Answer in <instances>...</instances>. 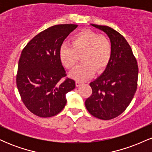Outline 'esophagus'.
Returning a JSON list of instances; mask_svg holds the SVG:
<instances>
[{
  "instance_id": "34e87169",
  "label": "esophagus",
  "mask_w": 152,
  "mask_h": 152,
  "mask_svg": "<svg viewBox=\"0 0 152 152\" xmlns=\"http://www.w3.org/2000/svg\"><path fill=\"white\" fill-rule=\"evenodd\" d=\"M82 83H83V82H81V81H78V80H76V86H79Z\"/></svg>"
}]
</instances>
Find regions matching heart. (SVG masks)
<instances>
[{"instance_id":"obj_1","label":"heart","mask_w":152,"mask_h":152,"mask_svg":"<svg viewBox=\"0 0 152 152\" xmlns=\"http://www.w3.org/2000/svg\"><path fill=\"white\" fill-rule=\"evenodd\" d=\"M72 46L64 43L59 50L63 66L67 69L74 68L81 56L80 64L71 71V76L78 81H84L93 76L95 70L105 69L112 55V45L106 36L90 30L81 31L71 38Z\"/></svg>"}]
</instances>
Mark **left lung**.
Wrapping results in <instances>:
<instances>
[{
    "instance_id": "left-lung-1",
    "label": "left lung",
    "mask_w": 152,
    "mask_h": 152,
    "mask_svg": "<svg viewBox=\"0 0 152 152\" xmlns=\"http://www.w3.org/2000/svg\"><path fill=\"white\" fill-rule=\"evenodd\" d=\"M91 26L108 35L112 55L102 76L90 83L92 94L86 99L85 106L96 118L112 119L121 114L134 98L139 68L132 48L121 34L109 26Z\"/></svg>"
}]
</instances>
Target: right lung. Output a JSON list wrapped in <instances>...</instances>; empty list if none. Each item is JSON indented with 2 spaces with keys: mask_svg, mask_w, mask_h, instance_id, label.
<instances>
[{
  "mask_svg": "<svg viewBox=\"0 0 152 152\" xmlns=\"http://www.w3.org/2000/svg\"><path fill=\"white\" fill-rule=\"evenodd\" d=\"M77 26H51L36 35L22 50L17 88L26 107L39 117H51L60 113L66 104V94L76 86L74 80L66 77L59 50Z\"/></svg>",
  "mask_w": 152,
  "mask_h": 152,
  "instance_id": "add662e5",
  "label": "right lung"
}]
</instances>
